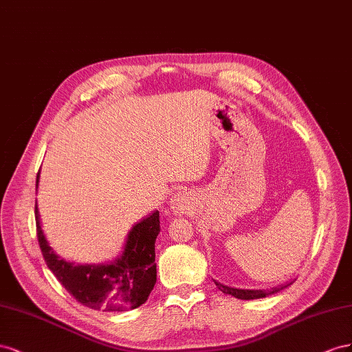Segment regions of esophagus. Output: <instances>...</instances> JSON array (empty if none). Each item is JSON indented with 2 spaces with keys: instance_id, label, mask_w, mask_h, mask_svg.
<instances>
[{
  "instance_id": "34e87169",
  "label": "esophagus",
  "mask_w": 352,
  "mask_h": 352,
  "mask_svg": "<svg viewBox=\"0 0 352 352\" xmlns=\"http://www.w3.org/2000/svg\"><path fill=\"white\" fill-rule=\"evenodd\" d=\"M170 205H173V209L175 210V212H182L183 210V208H184V199H183V196H175L173 200H170Z\"/></svg>"
}]
</instances>
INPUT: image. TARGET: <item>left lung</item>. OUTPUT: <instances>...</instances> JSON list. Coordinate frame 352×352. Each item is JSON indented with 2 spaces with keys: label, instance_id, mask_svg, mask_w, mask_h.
Instances as JSON below:
<instances>
[{
  "label": "left lung",
  "instance_id": "obj_1",
  "mask_svg": "<svg viewBox=\"0 0 352 352\" xmlns=\"http://www.w3.org/2000/svg\"><path fill=\"white\" fill-rule=\"evenodd\" d=\"M215 285L218 286L219 290H223L224 294L227 295H232L237 299H243V300H249V299H258V298H265L268 295H273V294H277L280 292V290L285 289L286 286L283 287H276V289H271V290H242V289H233V287H227L221 283H217Z\"/></svg>",
  "mask_w": 352,
  "mask_h": 352
}]
</instances>
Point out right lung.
<instances>
[{"label": "right lung", "instance_id": "right-lung-1", "mask_svg": "<svg viewBox=\"0 0 352 352\" xmlns=\"http://www.w3.org/2000/svg\"><path fill=\"white\" fill-rule=\"evenodd\" d=\"M39 173L36 175L38 184ZM36 236L47 267L79 304L97 311H126L143 305L156 283L155 242L160 232L159 212L133 227L124 254L107 265H75L48 246L35 205Z\"/></svg>", "mask_w": 352, "mask_h": 352}]
</instances>
